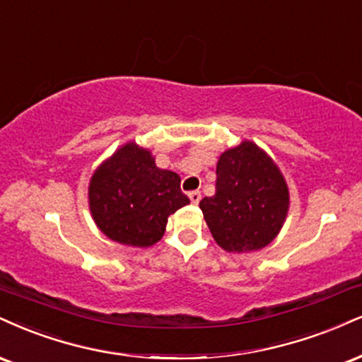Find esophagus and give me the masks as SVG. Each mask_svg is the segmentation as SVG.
Listing matches in <instances>:
<instances>
[{
	"label": "esophagus",
	"mask_w": 362,
	"mask_h": 362,
	"mask_svg": "<svg viewBox=\"0 0 362 362\" xmlns=\"http://www.w3.org/2000/svg\"><path fill=\"white\" fill-rule=\"evenodd\" d=\"M200 197H202V195H200L199 190H194V192H190V194H189V199H190V202H192L194 206H197V204L200 202Z\"/></svg>",
	"instance_id": "34e87169"
}]
</instances>
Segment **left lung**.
<instances>
[{
  "label": "left lung",
  "mask_w": 362,
  "mask_h": 362,
  "mask_svg": "<svg viewBox=\"0 0 362 362\" xmlns=\"http://www.w3.org/2000/svg\"><path fill=\"white\" fill-rule=\"evenodd\" d=\"M216 173V194L199 204L214 241L238 255L263 250L278 236L290 207L278 165L245 139L219 156Z\"/></svg>",
  "instance_id": "obj_1"
}]
</instances>
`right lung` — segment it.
<instances>
[{"label":"right lung","instance_id":"1","mask_svg":"<svg viewBox=\"0 0 362 362\" xmlns=\"http://www.w3.org/2000/svg\"><path fill=\"white\" fill-rule=\"evenodd\" d=\"M190 204L180 177L158 168L148 148L128 141L94 170L89 211L111 241L150 247L165 234L168 216Z\"/></svg>","mask_w":362,"mask_h":362}]
</instances>
